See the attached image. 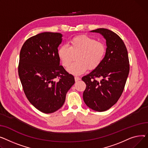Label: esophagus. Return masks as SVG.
Returning a JSON list of instances; mask_svg holds the SVG:
<instances>
[{
	"mask_svg": "<svg viewBox=\"0 0 148 148\" xmlns=\"http://www.w3.org/2000/svg\"><path fill=\"white\" fill-rule=\"evenodd\" d=\"M80 79H81V78H80L79 77H78V76H75V80L76 82L80 80Z\"/></svg>",
	"mask_w": 148,
	"mask_h": 148,
	"instance_id": "esophagus-1",
	"label": "esophagus"
}]
</instances>
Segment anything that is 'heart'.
Returning <instances> with one entry per match:
<instances>
[{
    "label": "heart",
    "mask_w": 148,
    "mask_h": 148,
    "mask_svg": "<svg viewBox=\"0 0 148 148\" xmlns=\"http://www.w3.org/2000/svg\"><path fill=\"white\" fill-rule=\"evenodd\" d=\"M106 53L104 43L86 35H81L72 38L67 45L61 46L58 49V56L63 67L67 68L76 56V62L67 69L75 75L97 68L102 63Z\"/></svg>",
    "instance_id": "b5f03b06"
}]
</instances>
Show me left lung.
<instances>
[{
	"label": "left lung",
	"mask_w": 148,
	"mask_h": 148,
	"mask_svg": "<svg viewBox=\"0 0 148 148\" xmlns=\"http://www.w3.org/2000/svg\"><path fill=\"white\" fill-rule=\"evenodd\" d=\"M101 34L106 40V53L101 64L82 77L86 84L83 99L88 107L106 111L122 95L130 71L127 48L117 34L106 29L91 31Z\"/></svg>",
	"instance_id": "8db88e82"
}]
</instances>
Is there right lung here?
<instances>
[{
    "instance_id": "1",
    "label": "right lung",
    "mask_w": 148,
    "mask_h": 148,
    "mask_svg": "<svg viewBox=\"0 0 148 148\" xmlns=\"http://www.w3.org/2000/svg\"><path fill=\"white\" fill-rule=\"evenodd\" d=\"M62 37L60 33H41L26 40L20 51L18 69L24 94L45 114L62 107L75 84L74 76L60 65L57 52Z\"/></svg>"
}]
</instances>
